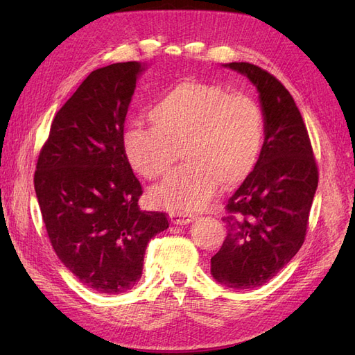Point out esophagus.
<instances>
[{"mask_svg": "<svg viewBox=\"0 0 355 355\" xmlns=\"http://www.w3.org/2000/svg\"><path fill=\"white\" fill-rule=\"evenodd\" d=\"M197 216L192 213H185V211H171L170 213V220L175 225H185L194 220Z\"/></svg>", "mask_w": 355, "mask_h": 355, "instance_id": "34e87169", "label": "esophagus"}]
</instances>
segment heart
Here are the masks:
<instances>
[{
  "mask_svg": "<svg viewBox=\"0 0 355 355\" xmlns=\"http://www.w3.org/2000/svg\"><path fill=\"white\" fill-rule=\"evenodd\" d=\"M153 124L124 128V153L146 179L167 175L178 158L188 163L154 189V200L176 210L202 207L220 182L234 185L250 173L263 144V116L257 102L219 84L182 80L149 108Z\"/></svg>",
  "mask_w": 355,
  "mask_h": 355,
  "instance_id": "1",
  "label": "heart"
}]
</instances>
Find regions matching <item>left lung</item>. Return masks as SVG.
Returning a JSON list of instances; mask_svg holds the SVG:
<instances>
[{
	"label": "left lung",
	"mask_w": 355,
	"mask_h": 355,
	"mask_svg": "<svg viewBox=\"0 0 355 355\" xmlns=\"http://www.w3.org/2000/svg\"><path fill=\"white\" fill-rule=\"evenodd\" d=\"M227 67L256 85L265 120L259 159L225 206L227 237L211 257L220 284L245 290L270 282L302 247L318 167L304 118L284 85L252 63Z\"/></svg>",
	"instance_id": "1"
}]
</instances>
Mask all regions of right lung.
Listing matches in <instances>:
<instances>
[{
    "instance_id": "right-lung-1",
    "label": "right lung",
    "mask_w": 355,
    "mask_h": 355,
    "mask_svg": "<svg viewBox=\"0 0 355 355\" xmlns=\"http://www.w3.org/2000/svg\"><path fill=\"white\" fill-rule=\"evenodd\" d=\"M141 63L93 71L53 118L34 185L49 240L60 262L92 290L124 293L142 277L163 211H142V185L124 153L128 105Z\"/></svg>"
}]
</instances>
